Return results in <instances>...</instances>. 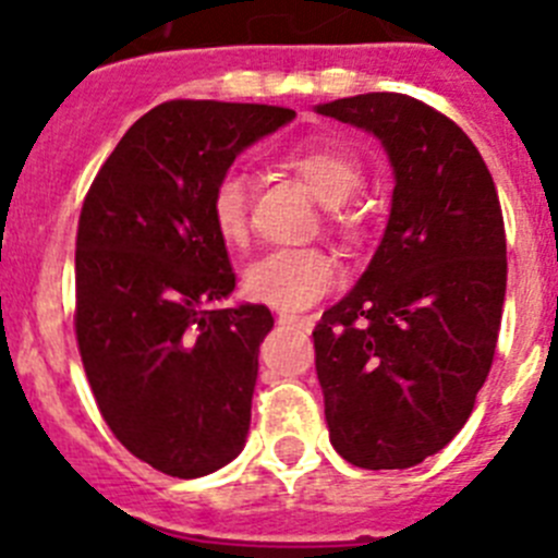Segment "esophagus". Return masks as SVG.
<instances>
[{"label": "esophagus", "mask_w": 558, "mask_h": 558, "mask_svg": "<svg viewBox=\"0 0 558 558\" xmlns=\"http://www.w3.org/2000/svg\"><path fill=\"white\" fill-rule=\"evenodd\" d=\"M314 314H278V323H283V326H298V328H306V331H312L314 328Z\"/></svg>", "instance_id": "34e87169"}]
</instances>
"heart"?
I'll list each match as a JSON object with an SVG mask.
<instances>
[{
	"mask_svg": "<svg viewBox=\"0 0 558 558\" xmlns=\"http://www.w3.org/2000/svg\"><path fill=\"white\" fill-rule=\"evenodd\" d=\"M289 171L298 173L308 191L331 205L337 221H348L339 205L360 187L362 165L351 154L331 145H298L283 157ZM210 219L225 244L239 246L246 241L250 219H246V177L235 168L221 173L210 191ZM339 280L337 260L323 250H275L244 272V292L258 303L272 308L294 312L317 303Z\"/></svg>",
	"mask_w": 558,
	"mask_h": 558,
	"instance_id": "1",
	"label": "heart"
}]
</instances>
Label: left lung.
Segmentation results:
<instances>
[{"mask_svg": "<svg viewBox=\"0 0 558 558\" xmlns=\"http://www.w3.org/2000/svg\"><path fill=\"white\" fill-rule=\"evenodd\" d=\"M393 165L379 250L314 328L331 444L360 469H410L463 429L492 371L506 303V227L472 140L396 92L319 104Z\"/></svg>", "mask_w": 558, "mask_h": 558, "instance_id": "1", "label": "left lung"}]
</instances>
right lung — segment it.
<instances>
[{
  "label": "right lung",
  "mask_w": 558,
  "mask_h": 558,
  "mask_svg": "<svg viewBox=\"0 0 558 558\" xmlns=\"http://www.w3.org/2000/svg\"><path fill=\"white\" fill-rule=\"evenodd\" d=\"M292 109L171 100L123 134L92 182L75 241V337L114 438L171 477H205L246 444L266 306L235 272L210 191Z\"/></svg>",
  "instance_id": "right-lung-1"
}]
</instances>
